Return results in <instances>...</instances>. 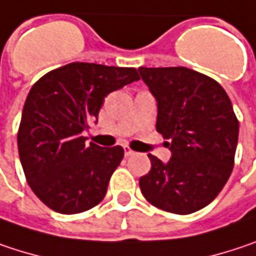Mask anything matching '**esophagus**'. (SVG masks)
<instances>
[{
	"instance_id": "1",
	"label": "esophagus",
	"mask_w": 256,
	"mask_h": 256,
	"mask_svg": "<svg viewBox=\"0 0 256 256\" xmlns=\"http://www.w3.org/2000/svg\"><path fill=\"white\" fill-rule=\"evenodd\" d=\"M134 154H136V152L133 151V150H132L130 146L124 145V155H126V156H132V155H134Z\"/></svg>"
}]
</instances>
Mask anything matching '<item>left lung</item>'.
<instances>
[{"instance_id": "1", "label": "left lung", "mask_w": 256, "mask_h": 256, "mask_svg": "<svg viewBox=\"0 0 256 256\" xmlns=\"http://www.w3.org/2000/svg\"><path fill=\"white\" fill-rule=\"evenodd\" d=\"M158 102L156 132L168 139L172 160L154 155L139 178L154 206L192 214L211 204L233 172L239 120L218 82L186 67H139Z\"/></svg>"}]
</instances>
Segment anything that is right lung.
I'll return each instance as SVG.
<instances>
[{
	"label": "right lung",
	"mask_w": 256,
	"mask_h": 256,
	"mask_svg": "<svg viewBox=\"0 0 256 256\" xmlns=\"http://www.w3.org/2000/svg\"><path fill=\"white\" fill-rule=\"evenodd\" d=\"M134 80L133 67L70 62L32 86L17 132L18 156L30 189L52 211L79 214L104 199L124 150L86 145L82 133L98 122L108 94Z\"/></svg>",
	"instance_id": "right-lung-1"
}]
</instances>
